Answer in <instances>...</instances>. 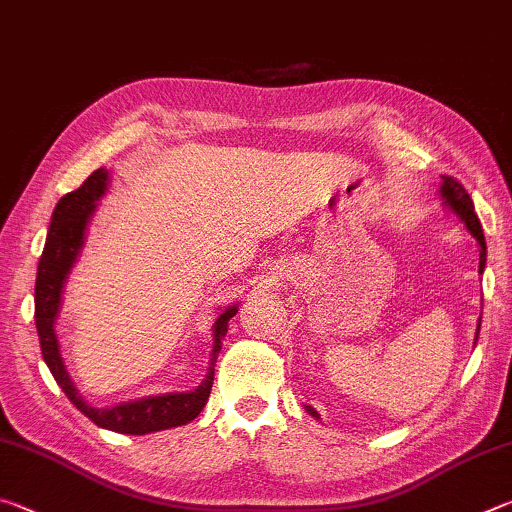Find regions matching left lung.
Wrapping results in <instances>:
<instances>
[{"instance_id":"left-lung-1","label":"left lung","mask_w":512,"mask_h":512,"mask_svg":"<svg viewBox=\"0 0 512 512\" xmlns=\"http://www.w3.org/2000/svg\"><path fill=\"white\" fill-rule=\"evenodd\" d=\"M440 198H443V203L449 212L456 214V219L463 223V228L470 232V237L479 244V273H483L485 268V237H483V228H481V221L479 216L474 212V205H472V198L470 194L465 192L463 185L458 183V180L443 176V183H440ZM479 329H481V318H479V325H476V339H479ZM305 409L314 415L318 420L320 415L311 409V406H305Z\"/></svg>"}]
</instances>
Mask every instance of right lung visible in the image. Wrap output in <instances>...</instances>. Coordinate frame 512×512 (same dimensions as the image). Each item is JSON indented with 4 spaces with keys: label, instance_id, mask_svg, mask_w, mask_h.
<instances>
[{
    "label": "right lung",
    "instance_id": "right-lung-1",
    "mask_svg": "<svg viewBox=\"0 0 512 512\" xmlns=\"http://www.w3.org/2000/svg\"><path fill=\"white\" fill-rule=\"evenodd\" d=\"M108 185L110 171L101 167L90 173V178L79 189H74V192L60 198L54 214H51L45 250H42L36 277V327L40 336L42 359H45L51 375L58 381V386L69 397V402L101 429L144 436V433L180 427V424L192 422L203 411L212 391L216 357L221 352V343L225 339V332H228L230 318L237 316L239 305L235 302V305L221 309L219 318L214 320L210 368H207L205 379L194 391L149 395L140 397V400L119 402L110 406V409H97V406L85 402L79 388L74 386L72 377H69L63 354H60L56 320L60 314V305H63L67 277L72 273L74 264L79 262L85 237H88V225L94 212H97L103 194L108 192Z\"/></svg>",
    "mask_w": 512,
    "mask_h": 512
}]
</instances>
